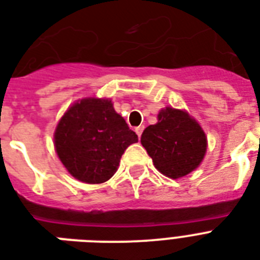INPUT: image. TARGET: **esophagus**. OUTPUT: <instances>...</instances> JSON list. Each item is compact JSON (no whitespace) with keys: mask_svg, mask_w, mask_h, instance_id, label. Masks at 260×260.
Instances as JSON below:
<instances>
[{"mask_svg":"<svg viewBox=\"0 0 260 260\" xmlns=\"http://www.w3.org/2000/svg\"><path fill=\"white\" fill-rule=\"evenodd\" d=\"M143 131H144V126H143V125H140V126H136V128H135V132H136V134H138V136H139V138H140V136H142Z\"/></svg>","mask_w":260,"mask_h":260,"instance_id":"1","label":"esophagus"}]
</instances>
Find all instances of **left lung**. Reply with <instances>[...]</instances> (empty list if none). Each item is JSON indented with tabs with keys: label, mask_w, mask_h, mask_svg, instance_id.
<instances>
[{
	"label": "left lung",
	"mask_w": 260,
	"mask_h": 260,
	"mask_svg": "<svg viewBox=\"0 0 260 260\" xmlns=\"http://www.w3.org/2000/svg\"><path fill=\"white\" fill-rule=\"evenodd\" d=\"M142 144L154 166L170 178H181L197 169L206 151V138L201 126L183 110L166 108L158 122L147 126Z\"/></svg>",
	"instance_id": "obj_1"
}]
</instances>
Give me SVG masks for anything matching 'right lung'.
<instances>
[{
  "label": "right lung",
  "mask_w": 260,
  "mask_h": 260,
  "mask_svg": "<svg viewBox=\"0 0 260 260\" xmlns=\"http://www.w3.org/2000/svg\"><path fill=\"white\" fill-rule=\"evenodd\" d=\"M138 142L109 100L86 98L67 110L55 131V148L69 173L86 183L113 177L124 151Z\"/></svg>",
  "instance_id": "right-lung-1"
}]
</instances>
